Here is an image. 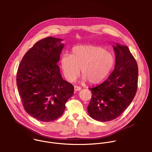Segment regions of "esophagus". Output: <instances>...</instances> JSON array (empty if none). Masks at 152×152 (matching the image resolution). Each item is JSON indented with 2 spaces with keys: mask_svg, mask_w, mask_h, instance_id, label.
Returning <instances> with one entry per match:
<instances>
[{
  "mask_svg": "<svg viewBox=\"0 0 152 152\" xmlns=\"http://www.w3.org/2000/svg\"><path fill=\"white\" fill-rule=\"evenodd\" d=\"M74 89H75V91H79V90H81V88L80 87V86H76V85H75V86H74Z\"/></svg>",
  "mask_w": 152,
  "mask_h": 152,
  "instance_id": "obj_1",
  "label": "esophagus"
}]
</instances>
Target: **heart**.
Returning <instances> with one entry per match:
<instances>
[{"label":"heart","instance_id":"1","mask_svg":"<svg viewBox=\"0 0 152 152\" xmlns=\"http://www.w3.org/2000/svg\"><path fill=\"white\" fill-rule=\"evenodd\" d=\"M114 62L112 53L91 45L75 46L71 55L63 54L61 59V67L68 81H75L81 69L83 80L92 84L102 82L112 70Z\"/></svg>","mask_w":152,"mask_h":152}]
</instances>
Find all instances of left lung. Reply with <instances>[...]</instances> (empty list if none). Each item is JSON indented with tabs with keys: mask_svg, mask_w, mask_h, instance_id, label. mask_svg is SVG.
<instances>
[{
	"mask_svg": "<svg viewBox=\"0 0 152 152\" xmlns=\"http://www.w3.org/2000/svg\"><path fill=\"white\" fill-rule=\"evenodd\" d=\"M115 69L107 79L93 88L87 107L88 114L99 121H109L118 117L131 104L138 87V69L134 56L127 46L118 44Z\"/></svg>",
	"mask_w": 152,
	"mask_h": 152,
	"instance_id": "8db88e82",
	"label": "left lung"
}]
</instances>
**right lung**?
Masks as SVG:
<instances>
[{
	"label": "right lung",
	"instance_id": "right-lung-1",
	"mask_svg": "<svg viewBox=\"0 0 152 152\" xmlns=\"http://www.w3.org/2000/svg\"><path fill=\"white\" fill-rule=\"evenodd\" d=\"M61 39H42L25 53L18 66L16 81L26 113L43 122L60 117L74 93L73 85L64 80L57 62L64 45Z\"/></svg>",
	"mask_w": 152,
	"mask_h": 152
}]
</instances>
